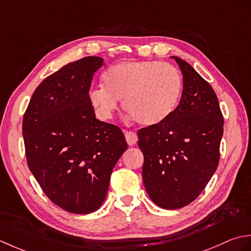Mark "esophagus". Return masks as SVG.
<instances>
[{
    "mask_svg": "<svg viewBox=\"0 0 251 251\" xmlns=\"http://www.w3.org/2000/svg\"><path fill=\"white\" fill-rule=\"evenodd\" d=\"M125 135H126V143H127V144H129L130 146L135 145L136 143H137V141H139V139H137L136 133L132 132V131H126V132H125Z\"/></svg>",
    "mask_w": 251,
    "mask_h": 251,
    "instance_id": "1",
    "label": "esophagus"
}]
</instances>
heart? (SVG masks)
Masks as SVG:
<instances>
[{
    "instance_id": "obj_1",
    "label": "heart",
    "mask_w": 251,
    "mask_h": 251,
    "mask_svg": "<svg viewBox=\"0 0 251 251\" xmlns=\"http://www.w3.org/2000/svg\"><path fill=\"white\" fill-rule=\"evenodd\" d=\"M103 86L89 92V101L100 120H108L122 107L142 126L166 120L180 100L183 81L175 66L157 60H127L103 75Z\"/></svg>"
}]
</instances>
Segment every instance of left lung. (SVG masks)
Instances as JSON below:
<instances>
[{
  "label": "left lung",
  "instance_id": "left-lung-1",
  "mask_svg": "<svg viewBox=\"0 0 251 251\" xmlns=\"http://www.w3.org/2000/svg\"><path fill=\"white\" fill-rule=\"evenodd\" d=\"M172 58L183 75L180 104L166 120L137 133L143 182L163 209L187 206L201 195L218 168L224 125L211 85L185 60Z\"/></svg>",
  "mask_w": 251,
  "mask_h": 251
}]
</instances>
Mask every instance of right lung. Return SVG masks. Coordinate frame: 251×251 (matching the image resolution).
Wrapping results in <instances>:
<instances>
[{
    "instance_id": "add662e5",
    "label": "right lung",
    "mask_w": 251,
    "mask_h": 251,
    "mask_svg": "<svg viewBox=\"0 0 251 251\" xmlns=\"http://www.w3.org/2000/svg\"><path fill=\"white\" fill-rule=\"evenodd\" d=\"M103 61L88 56L45 78L23 119L30 171L45 195L71 213H91L103 204L112 169L127 148L120 127L97 120L89 101Z\"/></svg>"
}]
</instances>
